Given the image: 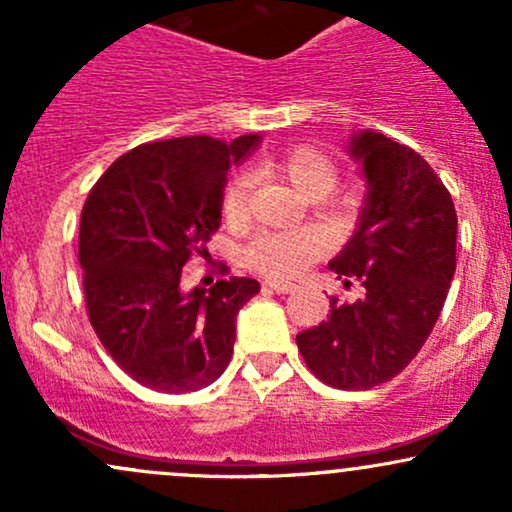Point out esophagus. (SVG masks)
Listing matches in <instances>:
<instances>
[{"label":"esophagus","mask_w":512,"mask_h":512,"mask_svg":"<svg viewBox=\"0 0 512 512\" xmlns=\"http://www.w3.org/2000/svg\"><path fill=\"white\" fill-rule=\"evenodd\" d=\"M296 286L289 284V281H264V291H272V293H291Z\"/></svg>","instance_id":"34e87169"}]
</instances>
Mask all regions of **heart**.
Returning a JSON list of instances; mask_svg holds the SVG:
<instances>
[{
    "instance_id": "b5f03b06",
    "label": "heart",
    "mask_w": 512,
    "mask_h": 512,
    "mask_svg": "<svg viewBox=\"0 0 512 512\" xmlns=\"http://www.w3.org/2000/svg\"><path fill=\"white\" fill-rule=\"evenodd\" d=\"M267 173L289 180L305 197L320 199L330 195L337 182V166L327 154L315 146H291L264 161ZM250 180L238 175L228 182L221 199L223 219L236 223L248 211ZM325 250V236L315 228H293L257 236L245 250V262L257 272L269 276H296L313 264Z\"/></svg>"
}]
</instances>
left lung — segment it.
Listing matches in <instances>:
<instances>
[{"label":"left lung","instance_id":"1","mask_svg":"<svg viewBox=\"0 0 512 512\" xmlns=\"http://www.w3.org/2000/svg\"><path fill=\"white\" fill-rule=\"evenodd\" d=\"M349 154L368 182L356 233L330 262L354 303L330 298V315L296 334L317 378L339 390H370L409 366L440 317L455 274L457 214L450 192L409 146L358 132Z\"/></svg>","mask_w":512,"mask_h":512}]
</instances>
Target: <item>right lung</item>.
Returning <instances> with one entry per match:
<instances>
[{
    "mask_svg": "<svg viewBox=\"0 0 512 512\" xmlns=\"http://www.w3.org/2000/svg\"><path fill=\"white\" fill-rule=\"evenodd\" d=\"M257 144L260 134L231 144L204 134L142 144L88 192L79 228L88 320L139 385L195 392L231 361L238 310L260 284L228 276L209 291H185L180 276L219 228L228 168Z\"/></svg>",
    "mask_w": 512,
    "mask_h": 512,
    "instance_id": "obj_1",
    "label": "right lung"
}]
</instances>
